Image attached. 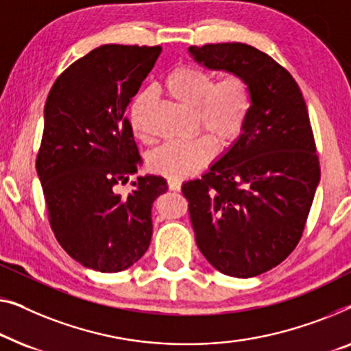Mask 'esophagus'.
Returning <instances> with one entry per match:
<instances>
[{
    "mask_svg": "<svg viewBox=\"0 0 351 351\" xmlns=\"http://www.w3.org/2000/svg\"><path fill=\"white\" fill-rule=\"evenodd\" d=\"M167 184H169V189L170 191H181V182L176 181V180H169L167 181Z\"/></svg>",
    "mask_w": 351,
    "mask_h": 351,
    "instance_id": "esophagus-1",
    "label": "esophagus"
}]
</instances>
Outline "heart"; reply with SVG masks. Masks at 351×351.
I'll return each mask as SVG.
<instances>
[{
    "label": "heart",
    "instance_id": "1",
    "mask_svg": "<svg viewBox=\"0 0 351 351\" xmlns=\"http://www.w3.org/2000/svg\"><path fill=\"white\" fill-rule=\"evenodd\" d=\"M164 88L171 98L194 110L197 127L212 135H197L189 141L167 143L149 157L151 170L169 180H184L195 175L213 160L218 145L229 146L239 140L250 119L253 95L246 79L229 73L213 82V76L194 65L176 66L167 75ZM151 92L143 90L130 105V124L136 135L145 136L138 111L149 100Z\"/></svg>",
    "mask_w": 351,
    "mask_h": 351
}]
</instances>
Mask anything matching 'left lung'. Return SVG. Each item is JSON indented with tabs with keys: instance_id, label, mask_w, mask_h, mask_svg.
I'll return each instance as SVG.
<instances>
[{
	"instance_id": "left-lung-1",
	"label": "left lung",
	"mask_w": 351,
	"mask_h": 351,
	"mask_svg": "<svg viewBox=\"0 0 351 351\" xmlns=\"http://www.w3.org/2000/svg\"><path fill=\"white\" fill-rule=\"evenodd\" d=\"M189 52L251 87L239 140L208 173L182 184L202 254L224 275L251 278L283 263L304 234L322 175L307 105L289 71L259 49L223 43Z\"/></svg>"
}]
</instances>
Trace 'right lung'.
Returning a JSON list of instances; mask_svg holds the SVG:
<instances>
[{
  "label": "right lung",
  "instance_id": "1",
  "mask_svg": "<svg viewBox=\"0 0 351 351\" xmlns=\"http://www.w3.org/2000/svg\"><path fill=\"white\" fill-rule=\"evenodd\" d=\"M160 51L93 49L56 79L44 106L36 170L49 224L73 259L98 272H121L146 253L152 202L169 189L164 178L149 175L132 182L127 197L116 192L140 162L127 105Z\"/></svg>",
  "mask_w": 351,
  "mask_h": 351
}]
</instances>
